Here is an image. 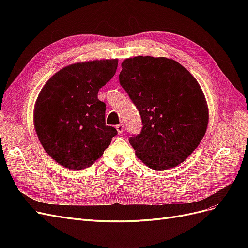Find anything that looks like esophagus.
I'll list each match as a JSON object with an SVG mask.
<instances>
[{
  "label": "esophagus",
  "mask_w": 248,
  "mask_h": 248,
  "mask_svg": "<svg viewBox=\"0 0 248 248\" xmlns=\"http://www.w3.org/2000/svg\"><path fill=\"white\" fill-rule=\"evenodd\" d=\"M116 129H117V131H118V133H119V134H121V133L123 132V130H124V126H123V124H119V125H117V126H116Z\"/></svg>",
  "instance_id": "34e87169"
}]
</instances>
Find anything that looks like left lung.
I'll list each match as a JSON object with an SVG mask.
<instances>
[{
    "label": "left lung",
    "mask_w": 248,
    "mask_h": 248,
    "mask_svg": "<svg viewBox=\"0 0 248 248\" xmlns=\"http://www.w3.org/2000/svg\"><path fill=\"white\" fill-rule=\"evenodd\" d=\"M120 85L142 123L129 138L139 159L152 170L182 163L204 138L209 111L197 79L175 60L139 56L122 62Z\"/></svg>",
    "instance_id": "left-lung-1"
}]
</instances>
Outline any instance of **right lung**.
<instances>
[{
	"instance_id": "right-lung-1",
	"label": "right lung",
	"mask_w": 248,
	"mask_h": 248,
	"mask_svg": "<svg viewBox=\"0 0 248 248\" xmlns=\"http://www.w3.org/2000/svg\"><path fill=\"white\" fill-rule=\"evenodd\" d=\"M117 67V59L71 64L40 91L34 108L35 130L46 153L64 168L92 166L118 133L106 125L107 104L97 97Z\"/></svg>"
}]
</instances>
